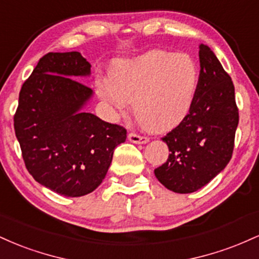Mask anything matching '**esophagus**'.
<instances>
[{
    "instance_id": "esophagus-1",
    "label": "esophagus",
    "mask_w": 259,
    "mask_h": 259,
    "mask_svg": "<svg viewBox=\"0 0 259 259\" xmlns=\"http://www.w3.org/2000/svg\"><path fill=\"white\" fill-rule=\"evenodd\" d=\"M127 139H129L130 142H133V144H147L148 142V138L146 136H140L138 134H129V136H127Z\"/></svg>"
}]
</instances>
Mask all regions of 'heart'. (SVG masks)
<instances>
[{
	"instance_id": "1",
	"label": "heart",
	"mask_w": 259,
	"mask_h": 259,
	"mask_svg": "<svg viewBox=\"0 0 259 259\" xmlns=\"http://www.w3.org/2000/svg\"><path fill=\"white\" fill-rule=\"evenodd\" d=\"M197 85V67L189 56L152 50L119 62L111 79L97 80L96 91L113 112H124L133 102L134 113L145 126L164 132L185 119Z\"/></svg>"
}]
</instances>
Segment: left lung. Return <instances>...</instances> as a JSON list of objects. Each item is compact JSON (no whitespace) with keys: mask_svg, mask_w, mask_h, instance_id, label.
I'll return each mask as SVG.
<instances>
[{"mask_svg":"<svg viewBox=\"0 0 259 259\" xmlns=\"http://www.w3.org/2000/svg\"><path fill=\"white\" fill-rule=\"evenodd\" d=\"M198 57L194 105L185 119L162 138L170 153L154 169L159 183L178 194L197 191L227 167L239 124L231 78L207 45H200Z\"/></svg>","mask_w":259,"mask_h":259,"instance_id":"8db88e82","label":"left lung"}]
</instances>
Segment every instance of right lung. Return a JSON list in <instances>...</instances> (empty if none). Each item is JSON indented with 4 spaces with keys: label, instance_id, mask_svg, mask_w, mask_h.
Here are the masks:
<instances>
[{
    "label": "right lung",
    "instance_id": "1",
    "mask_svg": "<svg viewBox=\"0 0 259 259\" xmlns=\"http://www.w3.org/2000/svg\"><path fill=\"white\" fill-rule=\"evenodd\" d=\"M91 64L79 52H50L19 92L14 130L28 171L67 197L97 189L126 130L84 111L94 92L79 81Z\"/></svg>",
    "mask_w": 259,
    "mask_h": 259
}]
</instances>
